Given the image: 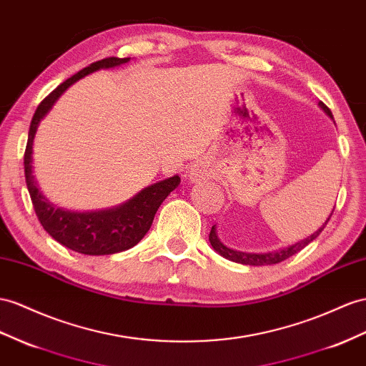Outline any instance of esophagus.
Segmentation results:
<instances>
[{"mask_svg": "<svg viewBox=\"0 0 366 366\" xmlns=\"http://www.w3.org/2000/svg\"><path fill=\"white\" fill-rule=\"evenodd\" d=\"M205 174H207V172H205L204 165H201V164H196V165H193V167L190 168V179H193V181L202 179V177H204Z\"/></svg>", "mask_w": 366, "mask_h": 366, "instance_id": "obj_1", "label": "esophagus"}]
</instances>
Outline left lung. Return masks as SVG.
Masks as SVG:
<instances>
[{"instance_id": "1", "label": "left lung", "mask_w": 366, "mask_h": 366, "mask_svg": "<svg viewBox=\"0 0 366 366\" xmlns=\"http://www.w3.org/2000/svg\"><path fill=\"white\" fill-rule=\"evenodd\" d=\"M320 105L325 112H327V116L332 117V112L331 109L327 108L323 102L318 103ZM334 212V210H332ZM332 214V213H331ZM331 218V217H330ZM330 218H327V221H330ZM327 221L323 224V226L318 229L315 233H312L311 237H307L306 239L297 242V244L294 246H289L286 249H281V250H277V252H269V254H246V252H238V250H233V249H229L222 244V242L218 239L217 237V229H214V226L212 227L210 230V235H209V239H210V244L212 247L218 252L219 255H222L224 258H227L230 261H235V263H241V264H249V266H266V264H277V263H281V261L287 259L289 257L295 255L297 252H300L302 249H305L309 242L314 241L318 235H320L322 230L325 229V226L327 224Z\"/></svg>"}]
</instances>
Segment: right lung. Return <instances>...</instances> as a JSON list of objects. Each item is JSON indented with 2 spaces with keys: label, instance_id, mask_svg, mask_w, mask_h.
Returning a JSON list of instances; mask_svg holds the SVG:
<instances>
[{
  "label": "right lung",
  "instance_id": "add662e5",
  "mask_svg": "<svg viewBox=\"0 0 366 366\" xmlns=\"http://www.w3.org/2000/svg\"><path fill=\"white\" fill-rule=\"evenodd\" d=\"M128 60L129 59L108 57L96 63H91L85 69L74 74L72 77L64 80L49 96H46L41 100L31 122L29 137H27V145L24 152V176L34 210L43 229L55 241H59L60 244L66 246L71 250L79 252V254L109 255L136 246L145 237L149 227H152L159 205L164 202L167 196L181 182L179 176H173L170 179L147 187V189L137 193L133 199H129L117 209L88 213H77L54 207L49 201L43 198V194L36 189L31 162L34 136L40 120L72 83H76L77 80L100 68L119 66V64L127 63Z\"/></svg>",
  "mask_w": 366,
  "mask_h": 366
}]
</instances>
